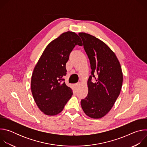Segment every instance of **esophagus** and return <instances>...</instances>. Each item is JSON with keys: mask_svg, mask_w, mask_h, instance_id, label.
Instances as JSON below:
<instances>
[{"mask_svg": "<svg viewBox=\"0 0 147 147\" xmlns=\"http://www.w3.org/2000/svg\"><path fill=\"white\" fill-rule=\"evenodd\" d=\"M80 84H81V82H80V81H79V82H78L77 83L75 84H74L75 88H77L78 87V86H79Z\"/></svg>", "mask_w": 147, "mask_h": 147, "instance_id": "obj_1", "label": "esophagus"}]
</instances>
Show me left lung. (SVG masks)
Listing matches in <instances>:
<instances>
[{"label":"left lung","mask_w":147,"mask_h":147,"mask_svg":"<svg viewBox=\"0 0 147 147\" xmlns=\"http://www.w3.org/2000/svg\"><path fill=\"white\" fill-rule=\"evenodd\" d=\"M78 35L92 70L87 81L88 95L81 100V105L86 115L100 119L111 111L120 94L123 78L121 66L115 53L103 41L85 32ZM94 73L98 77L93 83L91 79Z\"/></svg>","instance_id":"obj_1"}]
</instances>
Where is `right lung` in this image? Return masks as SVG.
<instances>
[{
  "label": "right lung",
  "instance_id": "add662e5",
  "mask_svg": "<svg viewBox=\"0 0 147 147\" xmlns=\"http://www.w3.org/2000/svg\"><path fill=\"white\" fill-rule=\"evenodd\" d=\"M77 45H82L77 34L63 32L48 45L34 69L32 94L38 108L47 115L60 113L73 95L63 77L66 74L69 55Z\"/></svg>",
  "mask_w": 147,
  "mask_h": 147
}]
</instances>
